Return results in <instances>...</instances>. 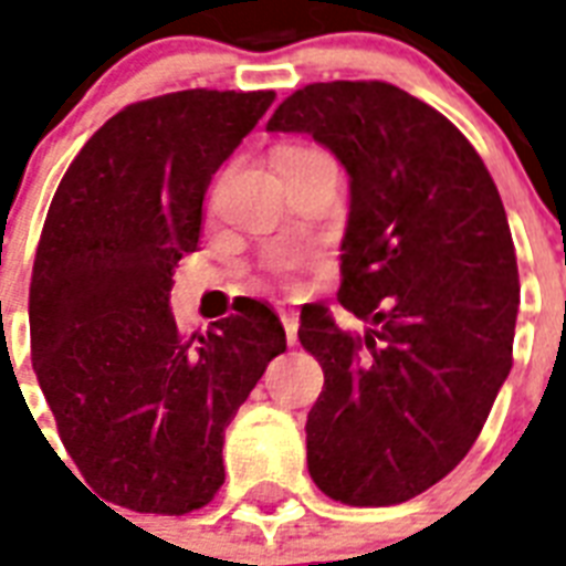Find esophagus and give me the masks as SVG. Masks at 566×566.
<instances>
[{"instance_id":"34e87169","label":"esophagus","mask_w":566,"mask_h":566,"mask_svg":"<svg viewBox=\"0 0 566 566\" xmlns=\"http://www.w3.org/2000/svg\"><path fill=\"white\" fill-rule=\"evenodd\" d=\"M279 317H282V326H284V335H287V344H296L300 337H296V332H300V317H296V311L287 308V305H282L279 308Z\"/></svg>"}]
</instances>
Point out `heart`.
Segmentation results:
<instances>
[{
    "instance_id": "b5f03b06",
    "label": "heart",
    "mask_w": 566,
    "mask_h": 566,
    "mask_svg": "<svg viewBox=\"0 0 566 566\" xmlns=\"http://www.w3.org/2000/svg\"><path fill=\"white\" fill-rule=\"evenodd\" d=\"M300 153H311V149H300V146H287V149H279V155H275V161H279V158H287V155H300Z\"/></svg>"
}]
</instances>
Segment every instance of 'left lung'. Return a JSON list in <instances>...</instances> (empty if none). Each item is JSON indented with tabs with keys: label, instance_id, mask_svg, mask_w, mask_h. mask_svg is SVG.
Listing matches in <instances>:
<instances>
[{
	"label": "left lung",
	"instance_id": "1",
	"mask_svg": "<svg viewBox=\"0 0 566 566\" xmlns=\"http://www.w3.org/2000/svg\"><path fill=\"white\" fill-rule=\"evenodd\" d=\"M266 132L311 135L349 172L337 300L367 332L302 308L326 373L308 473L344 505H399L461 464L511 373L520 282L500 190L443 114L387 82L308 84Z\"/></svg>",
	"mask_w": 566,
	"mask_h": 566
}]
</instances>
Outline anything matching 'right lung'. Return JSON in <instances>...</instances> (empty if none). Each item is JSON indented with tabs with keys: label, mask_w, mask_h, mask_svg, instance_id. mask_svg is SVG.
<instances>
[{
	"label": "right lung",
	"mask_w": 566,
	"mask_h": 566,
	"mask_svg": "<svg viewBox=\"0 0 566 566\" xmlns=\"http://www.w3.org/2000/svg\"><path fill=\"white\" fill-rule=\"evenodd\" d=\"M273 91H179L105 123L57 185L29 291L31 364L84 482L111 505L188 514L226 482L222 438L284 328L264 302L181 337L172 270L211 176Z\"/></svg>",
	"instance_id": "1"
}]
</instances>
